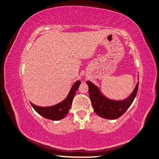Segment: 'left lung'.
Here are the masks:
<instances>
[{
  "label": "left lung",
  "instance_id": "left-lung-1",
  "mask_svg": "<svg viewBox=\"0 0 159 159\" xmlns=\"http://www.w3.org/2000/svg\"><path fill=\"white\" fill-rule=\"evenodd\" d=\"M89 86V94L94 111L98 116L105 119L115 120L121 116L133 103L137 93L139 83L131 94L127 99L116 101L108 99L100 93V90L95 85L89 81H86Z\"/></svg>",
  "mask_w": 159,
  "mask_h": 159
}]
</instances>
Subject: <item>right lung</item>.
<instances>
[{"label":"right lung","instance_id":"1","mask_svg":"<svg viewBox=\"0 0 159 159\" xmlns=\"http://www.w3.org/2000/svg\"><path fill=\"white\" fill-rule=\"evenodd\" d=\"M80 84H81L80 81H77L74 84V85L72 86L71 89H70L69 94H68L67 97L61 103H58L53 106H50V107H41V106H36L31 103L32 107L34 108V110L38 114H39L40 115L43 116L46 119L51 120H59L63 119L69 112L73 98L75 96L76 91L79 87Z\"/></svg>","mask_w":159,"mask_h":159}]
</instances>
